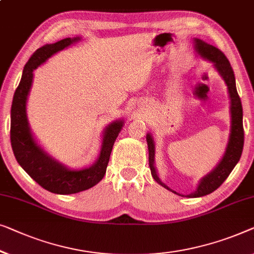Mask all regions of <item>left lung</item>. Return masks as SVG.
I'll list each match as a JSON object with an SVG mask.
<instances>
[{
  "mask_svg": "<svg viewBox=\"0 0 254 254\" xmlns=\"http://www.w3.org/2000/svg\"><path fill=\"white\" fill-rule=\"evenodd\" d=\"M196 50L198 54H200L201 57L206 58V60L211 61L214 63V66L218 69L222 78L225 79L227 83L228 91H229V96L231 101V133L229 143H228L227 150L225 156H223L222 160L220 164L215 167V170L209 173L207 176L201 180L199 186H198L197 190L194 192L187 194L189 198H196L201 197L205 194H208L216 190L220 186L225 182V180L229 176L231 171L236 166V164L240 160L242 156V151H243L244 145V128H243V108H242L241 98L238 96L237 89H236V81H235V74L233 71V67L228 61V58L225 56V54L221 50L218 49L216 47H213L211 45H207L201 40L196 39ZM146 142H148V149H149V165L150 170H151V174L153 179L165 188L170 190L163 182L158 178L156 168L153 166L154 161V145L153 139L151 135H146ZM174 192V191H173ZM176 193V192H175ZM181 196V194H180Z\"/></svg>",
  "mask_w": 254,
  "mask_h": 254,
  "instance_id": "left-lung-1",
  "label": "left lung"
}]
</instances>
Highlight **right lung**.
Wrapping results in <instances>:
<instances>
[{"mask_svg":"<svg viewBox=\"0 0 254 254\" xmlns=\"http://www.w3.org/2000/svg\"><path fill=\"white\" fill-rule=\"evenodd\" d=\"M76 40L79 38H66L53 45L39 48L25 65L23 76L14 91L11 105L10 139L18 164L43 189L60 194H71L87 190L104 178L112 146L123 127V121L120 120L110 125L103 136L102 150L96 163L89 168L78 171L68 170L57 163L33 139L26 118V100L32 86L33 71L50 56L63 50Z\"/></svg>","mask_w":254,"mask_h":254,"instance_id":"add662e5","label":"right lung"}]
</instances>
